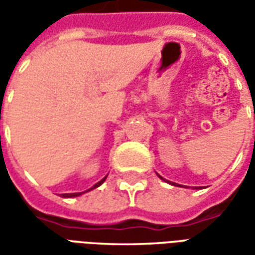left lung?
Listing matches in <instances>:
<instances>
[{
	"instance_id": "obj_1",
	"label": "left lung",
	"mask_w": 255,
	"mask_h": 255,
	"mask_svg": "<svg viewBox=\"0 0 255 255\" xmlns=\"http://www.w3.org/2000/svg\"><path fill=\"white\" fill-rule=\"evenodd\" d=\"M157 175H158V173H157ZM158 177H160L161 180H164V182L172 184V186H180V184H177V183H173V182H169V180H165V179H164V177H162V176H160V175H158ZM195 188H198V187H195Z\"/></svg>"
}]
</instances>
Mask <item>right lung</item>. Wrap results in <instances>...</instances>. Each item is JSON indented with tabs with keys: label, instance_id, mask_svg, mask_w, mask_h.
I'll use <instances>...</instances> for the list:
<instances>
[{
	"label": "right lung",
	"instance_id": "obj_1",
	"mask_svg": "<svg viewBox=\"0 0 255 255\" xmlns=\"http://www.w3.org/2000/svg\"><path fill=\"white\" fill-rule=\"evenodd\" d=\"M106 177H108V175H106V176L104 177L102 180H100V182L97 183V184H94L93 187L89 188V190H86V191H83V192H69V194H61V197H63V198H75V197H79V195H82V194H84V192H89V191H91V190H94V188L100 187L101 184H102V183H104V182H105V180H106Z\"/></svg>",
	"mask_w": 255,
	"mask_h": 255
}]
</instances>
